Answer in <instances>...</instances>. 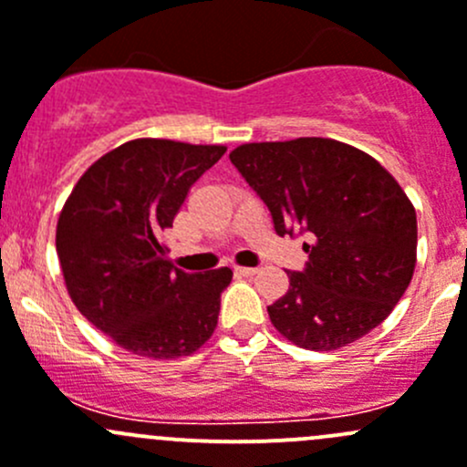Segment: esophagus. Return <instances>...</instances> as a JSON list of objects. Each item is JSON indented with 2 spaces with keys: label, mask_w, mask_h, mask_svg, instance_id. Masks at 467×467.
<instances>
[{
  "label": "esophagus",
  "mask_w": 467,
  "mask_h": 467,
  "mask_svg": "<svg viewBox=\"0 0 467 467\" xmlns=\"http://www.w3.org/2000/svg\"><path fill=\"white\" fill-rule=\"evenodd\" d=\"M235 272H238L240 276H254L258 272V267H243V265H238V267H235Z\"/></svg>",
  "instance_id": "esophagus-1"
}]
</instances>
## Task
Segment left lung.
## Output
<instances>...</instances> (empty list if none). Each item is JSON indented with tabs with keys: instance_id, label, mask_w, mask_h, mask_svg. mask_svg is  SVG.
I'll use <instances>...</instances> for the list:
<instances>
[{
	"instance_id": "1",
	"label": "left lung",
	"mask_w": 467,
	"mask_h": 467,
	"mask_svg": "<svg viewBox=\"0 0 467 467\" xmlns=\"http://www.w3.org/2000/svg\"><path fill=\"white\" fill-rule=\"evenodd\" d=\"M270 209L275 232L313 238L288 293L267 306L297 348L329 352L379 327L410 284L418 249L415 209L366 151L331 138L247 142L229 154Z\"/></svg>"
}]
</instances>
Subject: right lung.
Instances as JSON below:
<instances>
[{
	"instance_id": "right-lung-1",
	"label": "right lung",
	"mask_w": 467,
	"mask_h": 467,
	"mask_svg": "<svg viewBox=\"0 0 467 467\" xmlns=\"http://www.w3.org/2000/svg\"><path fill=\"white\" fill-rule=\"evenodd\" d=\"M227 147L138 138L101 156L72 188L57 254L75 306L115 345L145 358L197 352L218 327L229 267L183 272L161 234Z\"/></svg>"
}]
</instances>
